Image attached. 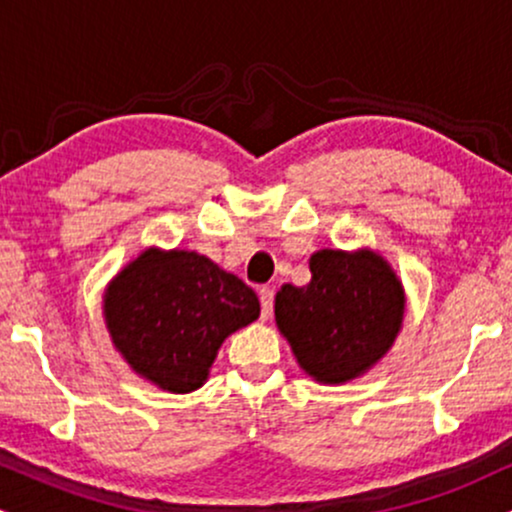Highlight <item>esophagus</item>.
<instances>
[{
	"label": "esophagus",
	"mask_w": 512,
	"mask_h": 512,
	"mask_svg": "<svg viewBox=\"0 0 512 512\" xmlns=\"http://www.w3.org/2000/svg\"><path fill=\"white\" fill-rule=\"evenodd\" d=\"M260 303H262V319L272 317V310H274V291H272V288H260Z\"/></svg>",
	"instance_id": "34e87169"
}]
</instances>
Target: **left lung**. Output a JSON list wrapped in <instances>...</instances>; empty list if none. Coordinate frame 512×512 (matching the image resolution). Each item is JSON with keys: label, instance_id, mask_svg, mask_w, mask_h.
Wrapping results in <instances>:
<instances>
[{"label": "left lung", "instance_id": "8db88e82", "mask_svg": "<svg viewBox=\"0 0 512 512\" xmlns=\"http://www.w3.org/2000/svg\"><path fill=\"white\" fill-rule=\"evenodd\" d=\"M307 286L283 283L276 293V326L319 384L362 377L389 353L405 312L396 272L374 250H319L310 257Z\"/></svg>", "mask_w": 512, "mask_h": 512}]
</instances>
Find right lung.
Masks as SVG:
<instances>
[{"mask_svg":"<svg viewBox=\"0 0 512 512\" xmlns=\"http://www.w3.org/2000/svg\"><path fill=\"white\" fill-rule=\"evenodd\" d=\"M102 307L123 360L171 393L200 389L226 336L260 317L255 291L193 250L140 252L109 283Z\"/></svg>","mask_w":512,"mask_h":512,"instance_id":"right-lung-1","label":"right lung"}]
</instances>
